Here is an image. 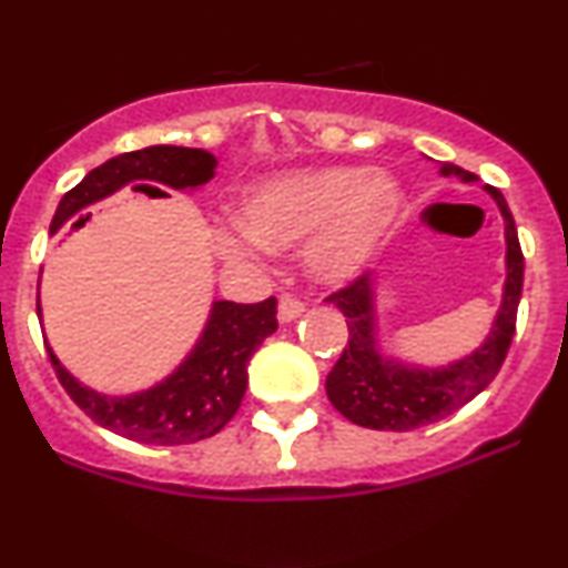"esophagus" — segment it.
Wrapping results in <instances>:
<instances>
[{
	"instance_id": "1",
	"label": "esophagus",
	"mask_w": 568,
	"mask_h": 568,
	"mask_svg": "<svg viewBox=\"0 0 568 568\" xmlns=\"http://www.w3.org/2000/svg\"><path fill=\"white\" fill-rule=\"evenodd\" d=\"M304 315V304L298 302V298H291V296H283L277 304V321L280 323H293L296 317Z\"/></svg>"
}]
</instances>
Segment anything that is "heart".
<instances>
[{"label": "heart", "mask_w": 568, "mask_h": 568, "mask_svg": "<svg viewBox=\"0 0 568 568\" xmlns=\"http://www.w3.org/2000/svg\"><path fill=\"white\" fill-rule=\"evenodd\" d=\"M403 216L400 184L376 168H288L251 181L234 205V224L211 226V247L243 262L256 247L304 245V266L336 285L366 272Z\"/></svg>", "instance_id": "heart-1"}]
</instances>
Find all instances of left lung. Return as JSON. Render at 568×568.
<instances>
[{"label":"left lung","instance_id":"1","mask_svg":"<svg viewBox=\"0 0 568 568\" xmlns=\"http://www.w3.org/2000/svg\"><path fill=\"white\" fill-rule=\"evenodd\" d=\"M440 175H456L462 184L478 181V175L462 171L452 162H443ZM484 189L497 202L505 221V285L484 344L446 366H419L384 349L379 306H376L379 280L374 275H363L349 288L328 298L347 317L349 344L325 379V393L334 408L355 425L393 429V433L433 425L484 393L499 374L515 334V315L524 288V253L518 245L513 213L501 192L494 186Z\"/></svg>","mask_w":568,"mask_h":568}]
</instances>
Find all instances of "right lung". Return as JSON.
Returning <instances> with one entry per match:
<instances>
[{"mask_svg": "<svg viewBox=\"0 0 568 568\" xmlns=\"http://www.w3.org/2000/svg\"><path fill=\"white\" fill-rule=\"evenodd\" d=\"M213 168L216 158L205 149L171 143L116 154L63 194L50 232L55 234L63 224L80 216L84 207L112 197L125 186L141 189L149 197H168L162 189L194 192L213 179ZM37 315L42 321L39 298ZM275 331V298L258 304H234L219 298L211 304L205 328L184 361L165 379L128 395H106L82 384L58 361L50 342L44 344L63 389L95 425L146 446H186L216 435L237 414L247 387V363L264 338Z\"/></svg>", "mask_w": 568, "mask_h": 568, "instance_id": "1", "label": "right lung"}]
</instances>
